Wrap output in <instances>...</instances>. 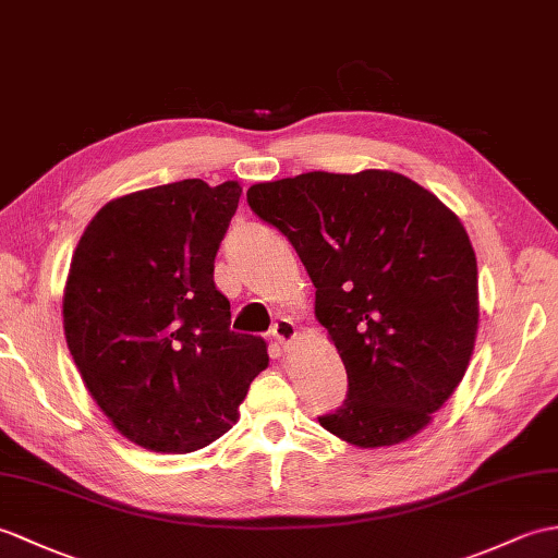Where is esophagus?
Wrapping results in <instances>:
<instances>
[{"instance_id":"34e87169","label":"esophagus","mask_w":558,"mask_h":558,"mask_svg":"<svg viewBox=\"0 0 558 558\" xmlns=\"http://www.w3.org/2000/svg\"><path fill=\"white\" fill-rule=\"evenodd\" d=\"M270 335H274L282 349H288L292 344V340L296 338V326L290 318H278L274 323V328H270Z\"/></svg>"}]
</instances>
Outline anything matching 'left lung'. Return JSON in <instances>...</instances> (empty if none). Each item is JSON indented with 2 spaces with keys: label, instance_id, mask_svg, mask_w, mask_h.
Wrapping results in <instances>:
<instances>
[{
  "label": "left lung",
  "instance_id": "left-lung-1",
  "mask_svg": "<svg viewBox=\"0 0 558 558\" xmlns=\"http://www.w3.org/2000/svg\"><path fill=\"white\" fill-rule=\"evenodd\" d=\"M247 202L300 254L347 368L344 404L320 425L364 449L421 433L463 380L481 316L459 216L378 168L256 183Z\"/></svg>",
  "mask_w": 558,
  "mask_h": 558
}]
</instances>
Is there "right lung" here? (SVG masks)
<instances>
[{
    "label": "right lung",
    "instance_id": "obj_1",
    "mask_svg": "<svg viewBox=\"0 0 558 558\" xmlns=\"http://www.w3.org/2000/svg\"><path fill=\"white\" fill-rule=\"evenodd\" d=\"M235 180L199 178L111 199L89 220L63 288L81 378L131 442L187 454L240 418L266 342L230 330L214 258L238 211Z\"/></svg>",
    "mask_w": 558,
    "mask_h": 558
}]
</instances>
